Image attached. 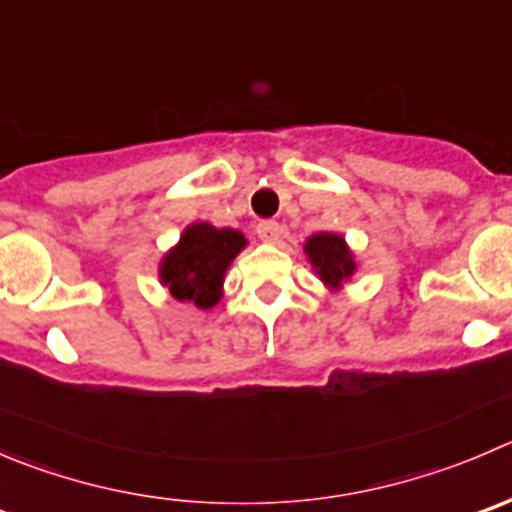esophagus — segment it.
Returning <instances> with one entry per match:
<instances>
[{
	"label": "esophagus",
	"mask_w": 512,
	"mask_h": 512,
	"mask_svg": "<svg viewBox=\"0 0 512 512\" xmlns=\"http://www.w3.org/2000/svg\"><path fill=\"white\" fill-rule=\"evenodd\" d=\"M282 235V227L277 225L275 220H262L257 222V237H260L262 242H277Z\"/></svg>",
	"instance_id": "34e87169"
}]
</instances>
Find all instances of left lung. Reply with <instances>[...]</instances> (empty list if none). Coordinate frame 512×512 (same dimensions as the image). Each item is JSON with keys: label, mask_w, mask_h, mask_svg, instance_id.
<instances>
[{"label": "left lung", "mask_w": 512, "mask_h": 512, "mask_svg": "<svg viewBox=\"0 0 512 512\" xmlns=\"http://www.w3.org/2000/svg\"><path fill=\"white\" fill-rule=\"evenodd\" d=\"M305 252L310 257L312 267H315L317 277L330 290H340L342 282H347L355 275V257H352L345 237L335 235V232H317V235H312L305 242Z\"/></svg>", "instance_id": "left-lung-1"}]
</instances>
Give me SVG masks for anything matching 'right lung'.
I'll use <instances>...</instances> for the list:
<instances>
[{
  "label": "right lung",
  "mask_w": 512,
  "mask_h": 512,
  "mask_svg": "<svg viewBox=\"0 0 512 512\" xmlns=\"http://www.w3.org/2000/svg\"><path fill=\"white\" fill-rule=\"evenodd\" d=\"M245 245L247 240L240 230H217L210 222H195L182 232L180 242L162 260V285L175 300L210 310L222 297L227 267Z\"/></svg>",
  "instance_id": "1"
}]
</instances>
